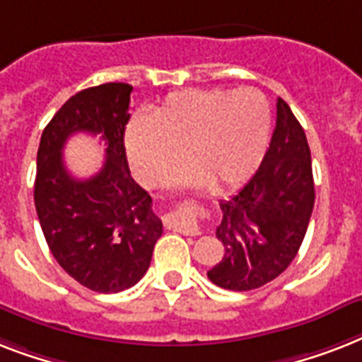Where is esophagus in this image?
<instances>
[{
	"instance_id": "obj_1",
	"label": "esophagus",
	"mask_w": 362,
	"mask_h": 362,
	"mask_svg": "<svg viewBox=\"0 0 362 362\" xmlns=\"http://www.w3.org/2000/svg\"><path fill=\"white\" fill-rule=\"evenodd\" d=\"M166 224L173 230H179L187 233V235H199V226L196 224V221L189 213L185 211H172L166 215Z\"/></svg>"
}]
</instances>
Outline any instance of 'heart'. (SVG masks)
<instances>
[{
	"label": "heart",
	"instance_id": "obj_1",
	"mask_svg": "<svg viewBox=\"0 0 362 362\" xmlns=\"http://www.w3.org/2000/svg\"><path fill=\"white\" fill-rule=\"evenodd\" d=\"M271 138V108L259 91L187 89L172 93L151 119L136 117L125 134V153L134 177L158 187L175 175L179 183L226 192L243 185L262 163Z\"/></svg>",
	"mask_w": 362,
	"mask_h": 362
}]
</instances>
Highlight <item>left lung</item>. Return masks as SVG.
<instances>
[{
    "instance_id": "obj_1",
    "label": "left lung",
    "mask_w": 362,
    "mask_h": 362,
    "mask_svg": "<svg viewBox=\"0 0 362 362\" xmlns=\"http://www.w3.org/2000/svg\"><path fill=\"white\" fill-rule=\"evenodd\" d=\"M310 147L303 127L282 99L269 149L250 181L221 202L216 237L224 256L207 271L224 290L262 288L293 262L314 209Z\"/></svg>"
}]
</instances>
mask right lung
I'll list each match as a JSON object with an SVG mask.
<instances>
[{"label": "right lung", "instance_id": "1", "mask_svg": "<svg viewBox=\"0 0 362 362\" xmlns=\"http://www.w3.org/2000/svg\"><path fill=\"white\" fill-rule=\"evenodd\" d=\"M131 93L121 82L76 93L46 125L37 151L35 209L48 248L72 279L99 293L134 286L163 235L151 196L127 163ZM76 132L99 135L107 147L103 168L89 180L72 178L62 163L64 141Z\"/></svg>", "mask_w": 362, "mask_h": 362}]
</instances>
